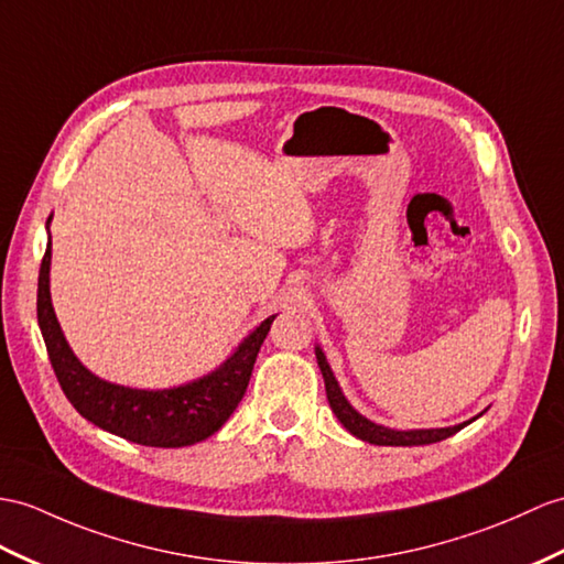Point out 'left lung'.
<instances>
[{
  "instance_id": "obj_1",
  "label": "left lung",
  "mask_w": 564,
  "mask_h": 564,
  "mask_svg": "<svg viewBox=\"0 0 564 564\" xmlns=\"http://www.w3.org/2000/svg\"><path fill=\"white\" fill-rule=\"evenodd\" d=\"M315 359H318L321 366V373L325 380V392H327V402L329 409L335 411V416L339 419V423L345 425V429L359 437V441H366L370 445H392V447H411V445H431V443H441L445 437L455 435L457 431H462L464 425H469L471 421H464L459 425H449V429H419V431H394L388 429V425H380L368 421L366 416H361L359 411H356L349 402L347 397L341 394L339 390V382L335 380L333 370H329V364L325 359V354L321 347H315Z\"/></svg>"
}]
</instances>
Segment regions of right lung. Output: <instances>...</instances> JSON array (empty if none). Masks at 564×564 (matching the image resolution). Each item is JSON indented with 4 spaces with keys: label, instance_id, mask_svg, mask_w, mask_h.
<instances>
[{
    "label": "right lung",
    "instance_id": "add662e5",
    "mask_svg": "<svg viewBox=\"0 0 564 564\" xmlns=\"http://www.w3.org/2000/svg\"><path fill=\"white\" fill-rule=\"evenodd\" d=\"M50 263L52 241H47V251L40 263L37 325L54 376L80 416L107 433L145 447L196 445L223 429L249 388L256 356L270 333L274 315L260 323L237 351L208 376L170 390L123 388L90 373L68 347L52 308Z\"/></svg>",
    "mask_w": 564,
    "mask_h": 564
}]
</instances>
